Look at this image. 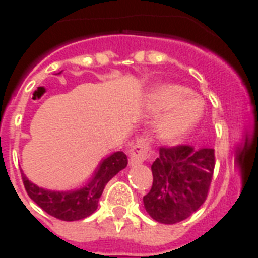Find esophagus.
I'll use <instances>...</instances> for the list:
<instances>
[{"label":"esophagus","instance_id":"obj_1","mask_svg":"<svg viewBox=\"0 0 258 258\" xmlns=\"http://www.w3.org/2000/svg\"><path fill=\"white\" fill-rule=\"evenodd\" d=\"M154 151L150 147L149 142H147V138H138L136 141V143L133 145V147L131 149V159H129V164L131 166L140 165V164L145 163L146 160L151 159Z\"/></svg>","mask_w":258,"mask_h":258}]
</instances>
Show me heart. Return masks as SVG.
I'll use <instances>...</instances> for the list:
<instances>
[{"mask_svg": "<svg viewBox=\"0 0 258 258\" xmlns=\"http://www.w3.org/2000/svg\"><path fill=\"white\" fill-rule=\"evenodd\" d=\"M147 108L163 113L157 122V136L166 142H178L197 127L204 115V102L187 88L177 84L157 85L147 94Z\"/></svg>", "mask_w": 258, "mask_h": 258, "instance_id": "heart-1", "label": "heart"}]
</instances>
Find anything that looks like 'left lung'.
<instances>
[{"label":"left lung","mask_w":258,"mask_h":258,"mask_svg":"<svg viewBox=\"0 0 258 258\" xmlns=\"http://www.w3.org/2000/svg\"><path fill=\"white\" fill-rule=\"evenodd\" d=\"M214 169V150L177 146L160 149L152 163V187L143 197L150 217L164 225L186 220L206 202Z\"/></svg>","instance_id":"8db88e82"}]
</instances>
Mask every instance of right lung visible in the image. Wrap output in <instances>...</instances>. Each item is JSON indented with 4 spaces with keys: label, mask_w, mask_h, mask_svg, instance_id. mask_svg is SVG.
Returning a JSON list of instances; mask_svg holds the SVG:
<instances>
[{
    "label": "right lung",
    "mask_w": 258,
    "mask_h": 258,
    "mask_svg": "<svg viewBox=\"0 0 258 258\" xmlns=\"http://www.w3.org/2000/svg\"><path fill=\"white\" fill-rule=\"evenodd\" d=\"M126 165V155L122 151L113 152L98 164L92 177L81 187L67 191L38 187L27 178L24 173H22V178L29 198L47 214L61 221H79L97 211L106 184Z\"/></svg>",
    "instance_id": "obj_1"
}]
</instances>
